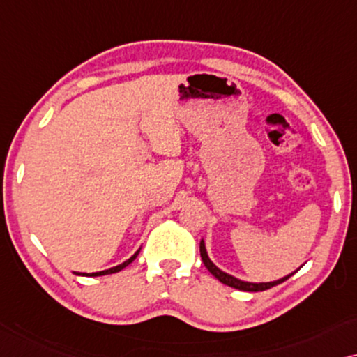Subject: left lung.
<instances>
[{"label":"left lung","instance_id":"8db88e82","mask_svg":"<svg viewBox=\"0 0 357 357\" xmlns=\"http://www.w3.org/2000/svg\"><path fill=\"white\" fill-rule=\"evenodd\" d=\"M201 258L204 261V266L208 269V273H211L213 278H217L218 281L222 284H225L228 287H234V289H238V291H246V292H261V291H268V289L278 286V284H281L284 281H287L291 275H294L296 273H291L289 275H284L282 279H278V281H273V282H246V281H240V279L234 278V275L223 273L217 268L215 264L212 263L211 258L207 256V250H206V243H204V240H201Z\"/></svg>","mask_w":357,"mask_h":357}]
</instances>
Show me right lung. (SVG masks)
Returning <instances> with one entry per match:
<instances>
[{"label":"right lung","mask_w":357,"mask_h":357,"mask_svg":"<svg viewBox=\"0 0 357 357\" xmlns=\"http://www.w3.org/2000/svg\"><path fill=\"white\" fill-rule=\"evenodd\" d=\"M139 253H140V250L137 251V253L134 255V256H130L129 259L127 261H123L122 264H119V266H114V268H111V269H106V271H99V273H76V274H79V275H91V278H96V275H104V274H114V273H119V271H122L123 268H126V266H129L132 261H134L137 256H139Z\"/></svg>","instance_id":"1"}]
</instances>
